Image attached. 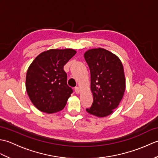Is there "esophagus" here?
I'll use <instances>...</instances> for the list:
<instances>
[{"label": "esophagus", "mask_w": 158, "mask_h": 158, "mask_svg": "<svg viewBox=\"0 0 158 158\" xmlns=\"http://www.w3.org/2000/svg\"><path fill=\"white\" fill-rule=\"evenodd\" d=\"M75 92L77 94H78L80 93V88H78V87H76V88H75Z\"/></svg>", "instance_id": "esophagus-1"}]
</instances>
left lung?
Here are the masks:
<instances>
[{
  "label": "left lung",
  "mask_w": 158,
  "mask_h": 158,
  "mask_svg": "<svg viewBox=\"0 0 158 158\" xmlns=\"http://www.w3.org/2000/svg\"><path fill=\"white\" fill-rule=\"evenodd\" d=\"M91 75L92 106L86 111L98 117L110 115L119 106L126 89L123 64L115 54L103 48L85 52Z\"/></svg>",
  "instance_id": "obj_1"
}]
</instances>
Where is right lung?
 Wrapping results in <instances>:
<instances>
[{"mask_svg":"<svg viewBox=\"0 0 158 158\" xmlns=\"http://www.w3.org/2000/svg\"><path fill=\"white\" fill-rule=\"evenodd\" d=\"M76 53L73 49H52L40 53L29 66L26 92L40 111L50 114L64 108L73 89L67 85L64 66Z\"/></svg>","mask_w":158,"mask_h":158,"instance_id":"add662e5","label":"right lung"}]
</instances>
